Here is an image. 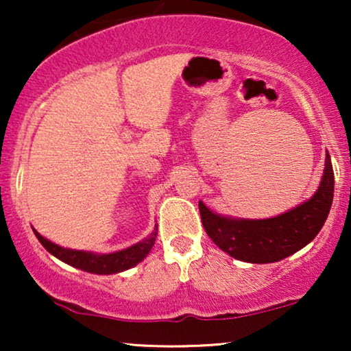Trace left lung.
Returning a JSON list of instances; mask_svg holds the SVG:
<instances>
[{
	"mask_svg": "<svg viewBox=\"0 0 351 351\" xmlns=\"http://www.w3.org/2000/svg\"><path fill=\"white\" fill-rule=\"evenodd\" d=\"M332 198L334 171L328 153L318 191L289 213L273 219L239 220L214 214L199 201V214L206 233L222 251L243 262L271 263L305 247L319 233Z\"/></svg>",
	"mask_w": 351,
	"mask_h": 351,
	"instance_id": "1",
	"label": "left lung"
}]
</instances>
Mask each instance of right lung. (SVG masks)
<instances>
[{
	"label": "right lung",
	"instance_id": "add662e5",
	"mask_svg": "<svg viewBox=\"0 0 351 351\" xmlns=\"http://www.w3.org/2000/svg\"><path fill=\"white\" fill-rule=\"evenodd\" d=\"M33 232H35V230H33ZM35 234L38 241L46 247V251H49L52 256L60 258L62 262L89 273H97V275H112V273L124 271L128 270V268L137 265L138 262L143 261V257H147V254L150 252L153 244H155L158 227H155V232H152L150 237L142 239L141 243L113 254H94V252L75 251V249H65V247L57 246L54 243L47 241V239L43 238L38 232H35Z\"/></svg>",
	"mask_w": 351,
	"mask_h": 351
}]
</instances>
